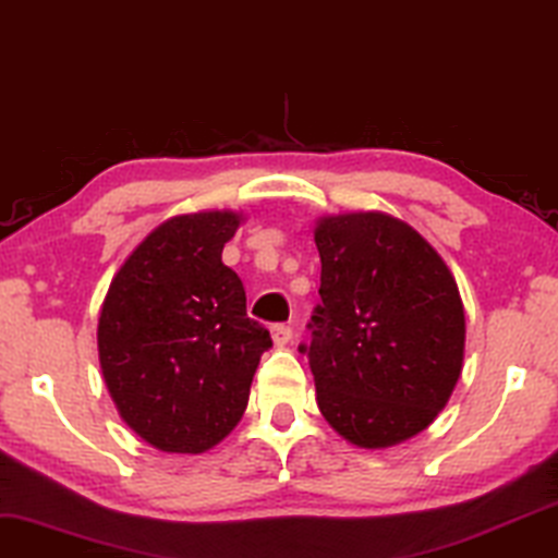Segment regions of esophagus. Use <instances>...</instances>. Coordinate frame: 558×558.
I'll return each instance as SVG.
<instances>
[{
    "mask_svg": "<svg viewBox=\"0 0 558 558\" xmlns=\"http://www.w3.org/2000/svg\"><path fill=\"white\" fill-rule=\"evenodd\" d=\"M270 335H272V342L278 344V348H286V344L293 340V329L288 327V324H272Z\"/></svg>",
    "mask_w": 558,
    "mask_h": 558,
    "instance_id": "1",
    "label": "esophagus"
}]
</instances>
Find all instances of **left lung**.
Returning a JSON list of instances; mask_svg holds the SVG:
<instances>
[{"label": "left lung", "mask_w": 558, "mask_h": 558, "mask_svg": "<svg viewBox=\"0 0 558 558\" xmlns=\"http://www.w3.org/2000/svg\"><path fill=\"white\" fill-rule=\"evenodd\" d=\"M322 257L308 355L316 404L344 440L389 448L448 404L463 368L466 316L442 257L386 214L319 218Z\"/></svg>", "instance_id": "1"}]
</instances>
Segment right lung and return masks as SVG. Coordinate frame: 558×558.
<instances>
[{
	"instance_id": "1",
	"label": "right lung",
	"mask_w": 558,
	"mask_h": 558,
	"mask_svg": "<svg viewBox=\"0 0 558 558\" xmlns=\"http://www.w3.org/2000/svg\"><path fill=\"white\" fill-rule=\"evenodd\" d=\"M242 216H174L141 242L108 288L97 350L133 433L165 453H203L242 420L270 331L246 316L239 275L221 263Z\"/></svg>"
}]
</instances>
